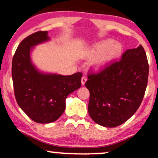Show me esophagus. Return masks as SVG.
<instances>
[{"mask_svg":"<svg viewBox=\"0 0 158 158\" xmlns=\"http://www.w3.org/2000/svg\"><path fill=\"white\" fill-rule=\"evenodd\" d=\"M86 81H87V78L85 76H82V79H81V82H82V85H84L85 84Z\"/></svg>","mask_w":158,"mask_h":158,"instance_id":"34e87169","label":"esophagus"}]
</instances>
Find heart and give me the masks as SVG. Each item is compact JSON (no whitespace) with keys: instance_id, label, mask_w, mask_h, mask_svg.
I'll list each match as a JSON object with an SVG mask.
<instances>
[{"instance_id":"1","label":"heart","mask_w":158,"mask_h":158,"mask_svg":"<svg viewBox=\"0 0 158 158\" xmlns=\"http://www.w3.org/2000/svg\"><path fill=\"white\" fill-rule=\"evenodd\" d=\"M124 52L122 43L112 39H106L93 45L87 52L88 58L96 57L91 63L94 71H102L108 68L121 58Z\"/></svg>"}]
</instances>
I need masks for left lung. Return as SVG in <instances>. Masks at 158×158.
<instances>
[{
    "label": "left lung",
    "mask_w": 158,
    "mask_h": 158,
    "mask_svg": "<svg viewBox=\"0 0 158 158\" xmlns=\"http://www.w3.org/2000/svg\"><path fill=\"white\" fill-rule=\"evenodd\" d=\"M146 54L141 45L127 49L121 60L98 74L88 75V113L97 124L115 127L127 121L141 104L148 76Z\"/></svg>",
    "instance_id": "1"
}]
</instances>
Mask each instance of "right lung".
I'll use <instances>...</instances> for the list:
<instances>
[{
	"label": "right lung",
	"instance_id": "obj_1",
	"mask_svg": "<svg viewBox=\"0 0 158 158\" xmlns=\"http://www.w3.org/2000/svg\"><path fill=\"white\" fill-rule=\"evenodd\" d=\"M50 40L48 31H38L19 45L12 62V78L15 100L33 121L48 124L56 121L65 110L66 98L81 87L82 73L62 76L39 70L31 60L37 45Z\"/></svg>",
	"mask_w": 158,
	"mask_h": 158
}]
</instances>
